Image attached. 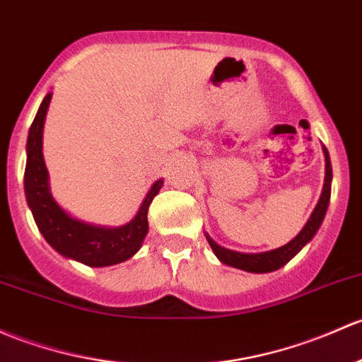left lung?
<instances>
[{
	"mask_svg": "<svg viewBox=\"0 0 362 362\" xmlns=\"http://www.w3.org/2000/svg\"><path fill=\"white\" fill-rule=\"evenodd\" d=\"M325 158H326V177H325V187H322L321 197H319L317 206H315L314 211H312L310 218L307 220L303 229L298 232V235H296L295 239H291L288 245L281 246V248L265 251V253H238V251L222 248V246H218L215 241H213L210 235H206L211 250L215 251V255L220 258V262L230 265V267L241 269V271L257 272V274L272 272V271H277V269H281L283 265H286L288 262H290L291 258L295 257V255L298 253V251L302 250L312 238H314L315 232H317L319 227H321L322 220H325L326 210H328L329 196H332L333 171H332V161H329V154L326 147H325Z\"/></svg>",
	"mask_w": 362,
	"mask_h": 362,
	"instance_id": "left-lung-1",
	"label": "left lung"
}]
</instances>
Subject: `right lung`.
Returning <instances> with one entry per match:
<instances>
[{
    "mask_svg": "<svg viewBox=\"0 0 362 362\" xmlns=\"http://www.w3.org/2000/svg\"><path fill=\"white\" fill-rule=\"evenodd\" d=\"M50 100L52 93H48L37 109L28 136V165H25L24 185L28 204L36 220L37 229L41 230L48 245L60 255L74 258L90 267H107L128 260L142 246L149 227L147 223L149 204L152 203V197L161 189L163 180H158L152 185L135 218L127 226L107 229V227L90 226L71 218L53 201L48 191V171L41 152L43 123Z\"/></svg>",
    "mask_w": 362,
    "mask_h": 362,
    "instance_id": "right-lung-1",
    "label": "right lung"
}]
</instances>
